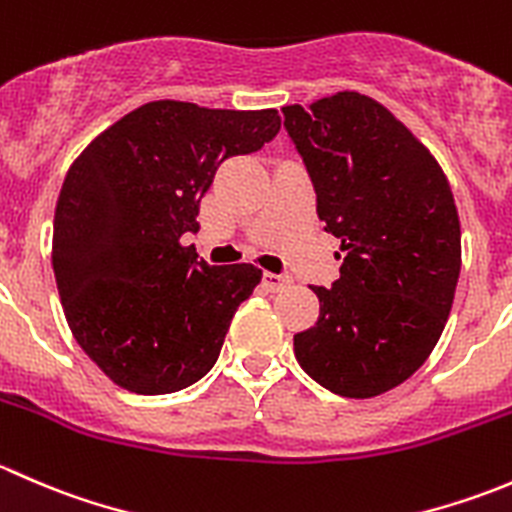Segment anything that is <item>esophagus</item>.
I'll return each instance as SVG.
<instances>
[{"label":"esophagus","mask_w":512,"mask_h":512,"mask_svg":"<svg viewBox=\"0 0 512 512\" xmlns=\"http://www.w3.org/2000/svg\"><path fill=\"white\" fill-rule=\"evenodd\" d=\"M262 285H265L267 292H282L292 285V277L289 275H275V272H265L262 275Z\"/></svg>","instance_id":"esophagus-1"}]
</instances>
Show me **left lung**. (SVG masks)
Masks as SVG:
<instances>
[{
	"instance_id": "left-lung-1",
	"label": "left lung",
	"mask_w": 512,
	"mask_h": 512,
	"mask_svg": "<svg viewBox=\"0 0 512 512\" xmlns=\"http://www.w3.org/2000/svg\"><path fill=\"white\" fill-rule=\"evenodd\" d=\"M282 113L319 220L344 252L339 280L312 287L319 319L294 334V356L332 394L371 399L414 374L451 314L461 272L451 185L374 98L339 91Z\"/></svg>"
}]
</instances>
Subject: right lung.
Returning <instances> with one entry per match:
<instances>
[{"mask_svg": "<svg viewBox=\"0 0 512 512\" xmlns=\"http://www.w3.org/2000/svg\"><path fill=\"white\" fill-rule=\"evenodd\" d=\"M275 108L225 111L151 101L74 160L54 215L56 287L91 361L133 394H173L218 361L232 314L260 285L255 265L215 267L180 237L220 163L280 133Z\"/></svg>", "mask_w": 512, "mask_h": 512, "instance_id": "obj_1", "label": "right lung"}]
</instances>
